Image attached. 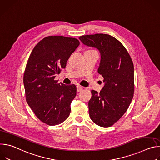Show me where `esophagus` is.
<instances>
[{
	"instance_id": "34e87169",
	"label": "esophagus",
	"mask_w": 160,
	"mask_h": 160,
	"mask_svg": "<svg viewBox=\"0 0 160 160\" xmlns=\"http://www.w3.org/2000/svg\"><path fill=\"white\" fill-rule=\"evenodd\" d=\"M82 89H83V88H82V87L81 86H77V91L78 92H81L82 90Z\"/></svg>"
}]
</instances>
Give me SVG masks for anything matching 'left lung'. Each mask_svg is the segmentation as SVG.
I'll return each instance as SVG.
<instances>
[{"label":"left lung","mask_w":160,"mask_h":160,"mask_svg":"<svg viewBox=\"0 0 160 160\" xmlns=\"http://www.w3.org/2000/svg\"><path fill=\"white\" fill-rule=\"evenodd\" d=\"M79 39L83 44L99 51L98 72L104 78V86L99 93L92 90L88 102L90 117L100 127H111L126 112L133 97L132 60L125 48L110 35H86Z\"/></svg>","instance_id":"left-lung-1"}]
</instances>
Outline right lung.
Here are the masks:
<instances>
[{
  "mask_svg": "<svg viewBox=\"0 0 160 160\" xmlns=\"http://www.w3.org/2000/svg\"><path fill=\"white\" fill-rule=\"evenodd\" d=\"M79 45L75 38L48 36L34 47L28 60L23 77L26 100L35 116L48 125H59L70 113L76 86L58 83L55 78Z\"/></svg>",
  "mask_w": 160,
  "mask_h": 160,
  "instance_id": "add662e5",
  "label": "right lung"
}]
</instances>
